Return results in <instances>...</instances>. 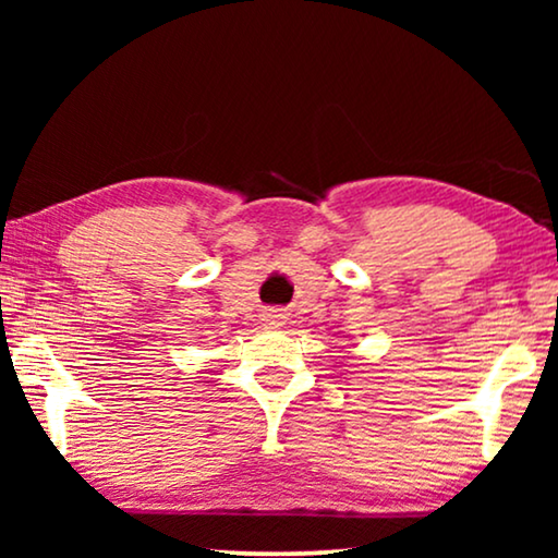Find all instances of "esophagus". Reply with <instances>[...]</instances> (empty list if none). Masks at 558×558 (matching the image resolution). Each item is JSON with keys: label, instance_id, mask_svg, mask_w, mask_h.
<instances>
[{"label": "esophagus", "instance_id": "obj_1", "mask_svg": "<svg viewBox=\"0 0 558 558\" xmlns=\"http://www.w3.org/2000/svg\"><path fill=\"white\" fill-rule=\"evenodd\" d=\"M284 312H281V310H266L264 312V323L266 325H269V327H281V325H284Z\"/></svg>", "mask_w": 558, "mask_h": 558}]
</instances>
